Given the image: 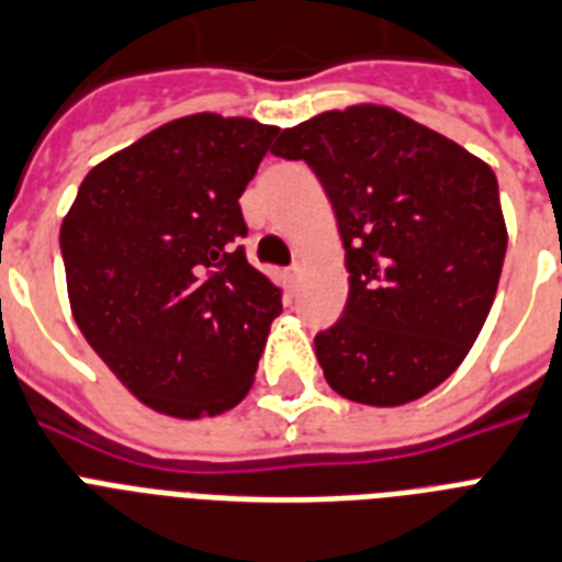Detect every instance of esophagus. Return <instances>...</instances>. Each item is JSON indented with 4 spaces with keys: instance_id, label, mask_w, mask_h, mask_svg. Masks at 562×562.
<instances>
[{
    "instance_id": "obj_1",
    "label": "esophagus",
    "mask_w": 562,
    "mask_h": 562,
    "mask_svg": "<svg viewBox=\"0 0 562 562\" xmlns=\"http://www.w3.org/2000/svg\"><path fill=\"white\" fill-rule=\"evenodd\" d=\"M299 276H302V263H293V267L284 269L286 284H295V281H299Z\"/></svg>"
}]
</instances>
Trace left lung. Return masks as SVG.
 I'll use <instances>...</instances> for the list:
<instances>
[{
    "label": "left lung",
    "instance_id": "8db88e82",
    "mask_svg": "<svg viewBox=\"0 0 562 562\" xmlns=\"http://www.w3.org/2000/svg\"><path fill=\"white\" fill-rule=\"evenodd\" d=\"M340 225L349 302L316 334L340 395L398 407L446 381L477 340L502 278L498 181L463 146L393 108L355 104L284 128Z\"/></svg>",
    "mask_w": 562,
    "mask_h": 562
}]
</instances>
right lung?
<instances>
[{"instance_id": "right-lung-1", "label": "right lung", "mask_w": 562, "mask_h": 562, "mask_svg": "<svg viewBox=\"0 0 562 562\" xmlns=\"http://www.w3.org/2000/svg\"><path fill=\"white\" fill-rule=\"evenodd\" d=\"M276 125L193 114L87 172L60 225L72 316L151 411L199 419L249 393L281 286L237 246Z\"/></svg>"}]
</instances>
